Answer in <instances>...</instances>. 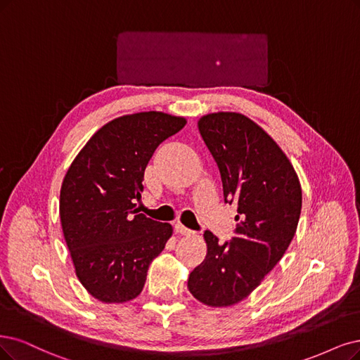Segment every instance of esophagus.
Segmentation results:
<instances>
[{
	"instance_id": "34e87169",
	"label": "esophagus",
	"mask_w": 360,
	"mask_h": 360,
	"mask_svg": "<svg viewBox=\"0 0 360 360\" xmlns=\"http://www.w3.org/2000/svg\"><path fill=\"white\" fill-rule=\"evenodd\" d=\"M175 231H176L178 234H181V236H190V234H193V231L188 230L187 227H184V225H182L181 222H178V224L175 225Z\"/></svg>"
}]
</instances>
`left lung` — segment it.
Segmentation results:
<instances>
[{
  "label": "left lung",
  "mask_w": 360,
  "mask_h": 360,
  "mask_svg": "<svg viewBox=\"0 0 360 360\" xmlns=\"http://www.w3.org/2000/svg\"><path fill=\"white\" fill-rule=\"evenodd\" d=\"M197 124L219 167L224 200L237 206V224L230 243L205 233L207 254L191 271L188 290L209 307H231L285 255L301 215V184L281 146L249 117L219 111Z\"/></svg>",
  "instance_id": "1"
}]
</instances>
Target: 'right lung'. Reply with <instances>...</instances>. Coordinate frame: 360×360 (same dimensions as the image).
Segmentation results:
<instances>
[{
	"instance_id": "add662e5",
	"label": "right lung",
	"mask_w": 360,
	"mask_h": 360,
	"mask_svg": "<svg viewBox=\"0 0 360 360\" xmlns=\"http://www.w3.org/2000/svg\"><path fill=\"white\" fill-rule=\"evenodd\" d=\"M185 124L184 117L160 111L117 117L87 141L66 172L62 231L78 281L93 298L135 300L150 264L172 237L170 224L138 214L135 202L155 148Z\"/></svg>"
}]
</instances>
